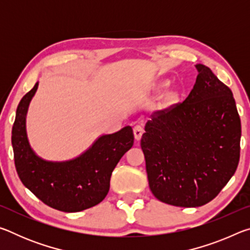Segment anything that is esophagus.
<instances>
[{"instance_id": "1", "label": "esophagus", "mask_w": 250, "mask_h": 250, "mask_svg": "<svg viewBox=\"0 0 250 250\" xmlns=\"http://www.w3.org/2000/svg\"><path fill=\"white\" fill-rule=\"evenodd\" d=\"M143 132H145V128H143L142 125H137L133 128V133H134V138L137 140H140Z\"/></svg>"}]
</instances>
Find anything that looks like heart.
<instances>
[{
    "mask_svg": "<svg viewBox=\"0 0 250 250\" xmlns=\"http://www.w3.org/2000/svg\"><path fill=\"white\" fill-rule=\"evenodd\" d=\"M176 98V95L174 94V92H168V94L167 95V101H170V103H172V101H174Z\"/></svg>",
    "mask_w": 250,
    "mask_h": 250,
    "instance_id": "b5f03b06",
    "label": "heart"
}]
</instances>
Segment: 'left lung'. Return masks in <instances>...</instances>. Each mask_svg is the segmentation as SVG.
Listing matches in <instances>:
<instances>
[{
	"mask_svg": "<svg viewBox=\"0 0 250 250\" xmlns=\"http://www.w3.org/2000/svg\"><path fill=\"white\" fill-rule=\"evenodd\" d=\"M196 69L188 98L155 111L141 138L151 192L173 206L214 200L239 162L242 125L232 92L208 67Z\"/></svg>",
	"mask_w": 250,
	"mask_h": 250,
	"instance_id": "8db88e82",
	"label": "left lung"
}]
</instances>
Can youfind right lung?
Returning <instances> with one entry per match:
<instances>
[{"instance_id": "obj_1", "label": "right lung", "mask_w": 250, "mask_h": 250, "mask_svg": "<svg viewBox=\"0 0 250 250\" xmlns=\"http://www.w3.org/2000/svg\"><path fill=\"white\" fill-rule=\"evenodd\" d=\"M39 83L20 101L12 129L14 162L22 183L44 204L55 209L75 213L95 206L109 192L112 171L133 146L130 125L104 134L82 155L65 162L41 159L29 146L25 119Z\"/></svg>"}]
</instances>
